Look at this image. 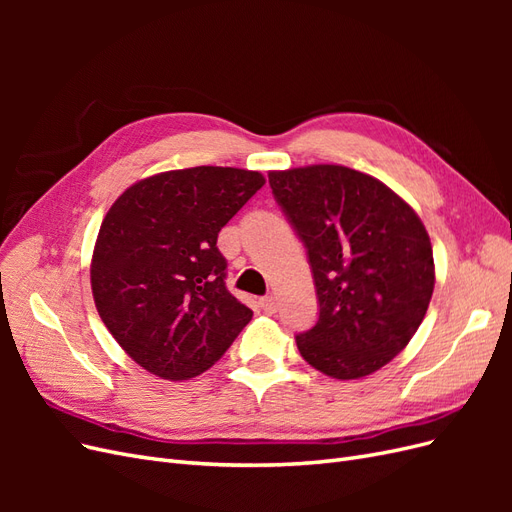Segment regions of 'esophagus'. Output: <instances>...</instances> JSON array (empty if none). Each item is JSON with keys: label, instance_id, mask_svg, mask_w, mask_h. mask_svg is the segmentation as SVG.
<instances>
[{"label": "esophagus", "instance_id": "obj_1", "mask_svg": "<svg viewBox=\"0 0 512 512\" xmlns=\"http://www.w3.org/2000/svg\"><path fill=\"white\" fill-rule=\"evenodd\" d=\"M260 307L265 309L267 314H275L277 312V301H275L273 294H267V297H262L260 299Z\"/></svg>", "mask_w": 512, "mask_h": 512}]
</instances>
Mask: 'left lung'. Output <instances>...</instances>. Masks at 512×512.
Masks as SVG:
<instances>
[{
	"mask_svg": "<svg viewBox=\"0 0 512 512\" xmlns=\"http://www.w3.org/2000/svg\"><path fill=\"white\" fill-rule=\"evenodd\" d=\"M277 205L307 250L320 314L303 359L337 380L374 374L408 346L433 294L423 222L391 188L337 164L273 170Z\"/></svg>",
	"mask_w": 512,
	"mask_h": 512,
	"instance_id": "left-lung-1",
	"label": "left lung"
}]
</instances>
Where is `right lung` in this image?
<instances>
[{
  "mask_svg": "<svg viewBox=\"0 0 512 512\" xmlns=\"http://www.w3.org/2000/svg\"><path fill=\"white\" fill-rule=\"evenodd\" d=\"M262 185L256 170H168L130 185L108 209L91 290L106 329L151 374H203L252 320L226 288L218 232Z\"/></svg>",
  "mask_w": 512,
  "mask_h": 512,
  "instance_id": "obj_1",
  "label": "right lung"
}]
</instances>
